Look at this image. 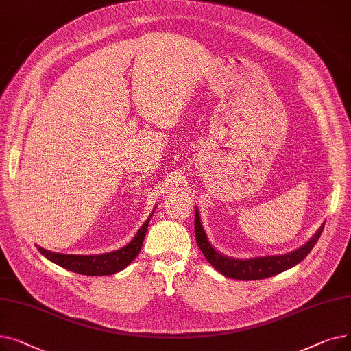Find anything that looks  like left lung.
Wrapping results in <instances>:
<instances>
[{"label":"left lung","mask_w":351,"mask_h":351,"mask_svg":"<svg viewBox=\"0 0 351 351\" xmlns=\"http://www.w3.org/2000/svg\"><path fill=\"white\" fill-rule=\"evenodd\" d=\"M323 228H324V223L304 246L296 249L294 252H290L287 254L256 257V259H249V261H236V259H232V257L217 253L212 247L204 228H202L199 210L197 209L195 210V234H196V242H197L199 249L202 250V253L205 254L208 262L219 273H222L226 276V278L236 279V280L267 279V278H271V276H274V274L282 273L293 266H296L310 253V250L315 247V245L317 243L319 237L323 232Z\"/></svg>","instance_id":"obj_1"}]
</instances>
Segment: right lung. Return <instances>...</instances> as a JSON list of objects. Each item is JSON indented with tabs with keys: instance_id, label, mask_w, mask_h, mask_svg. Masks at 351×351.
Returning <instances> with one entry per match:
<instances>
[{
	"instance_id": "1",
	"label": "right lung",
	"mask_w": 351,
	"mask_h": 351,
	"mask_svg": "<svg viewBox=\"0 0 351 351\" xmlns=\"http://www.w3.org/2000/svg\"><path fill=\"white\" fill-rule=\"evenodd\" d=\"M147 217L146 222L142 225V228L138 230L136 236L129 242L126 246H123L119 250L105 253V254H97V256H80V254H62V253H53L49 250H45L40 246H36L43 256H45L48 261L53 262L66 270H71L73 273H80L85 276H108L114 274L125 269L129 263H131L138 253L141 252L145 233L149 225V220L152 217Z\"/></svg>"
}]
</instances>
